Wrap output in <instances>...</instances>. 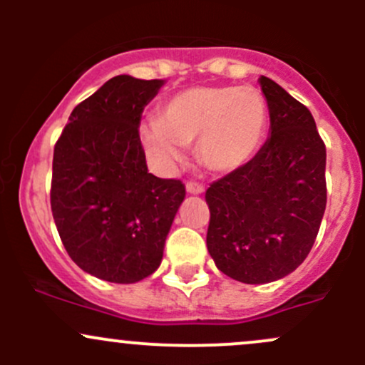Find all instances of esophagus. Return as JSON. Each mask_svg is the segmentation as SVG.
I'll use <instances>...</instances> for the list:
<instances>
[{
    "instance_id": "obj_1",
    "label": "esophagus",
    "mask_w": 365,
    "mask_h": 365,
    "mask_svg": "<svg viewBox=\"0 0 365 365\" xmlns=\"http://www.w3.org/2000/svg\"><path fill=\"white\" fill-rule=\"evenodd\" d=\"M187 192L189 194H203L205 192V187L197 182H187Z\"/></svg>"
}]
</instances>
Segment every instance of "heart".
I'll use <instances>...</instances> for the list:
<instances>
[{
	"label": "heart",
	"instance_id": "obj_1",
	"mask_svg": "<svg viewBox=\"0 0 365 365\" xmlns=\"http://www.w3.org/2000/svg\"><path fill=\"white\" fill-rule=\"evenodd\" d=\"M267 116V104L254 88H190L165 102L159 123L143 130V141L162 165L182 162L183 146L197 141V159L206 168L231 173L256 155Z\"/></svg>",
	"mask_w": 365,
	"mask_h": 365
}]
</instances>
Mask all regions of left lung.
I'll return each instance as SVG.
<instances>
[{
	"label": "left lung",
	"instance_id": "1",
	"mask_svg": "<svg viewBox=\"0 0 365 365\" xmlns=\"http://www.w3.org/2000/svg\"><path fill=\"white\" fill-rule=\"evenodd\" d=\"M270 138L205 194L206 245L217 268L245 284L277 281L307 257L327 206L325 143L304 104L259 77Z\"/></svg>",
	"mask_w": 365,
	"mask_h": 365
}]
</instances>
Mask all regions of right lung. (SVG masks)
Here are the masks:
<instances>
[{"mask_svg":"<svg viewBox=\"0 0 365 365\" xmlns=\"http://www.w3.org/2000/svg\"><path fill=\"white\" fill-rule=\"evenodd\" d=\"M164 81L116 76L73 108L54 145L51 210L73 263L130 284L159 268L185 185L148 173L145 106Z\"/></svg>","mask_w":365,"mask_h":365,"instance_id":"right-lung-1","label":"right lung"}]
</instances>
